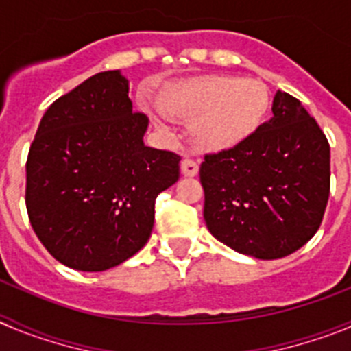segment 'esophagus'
I'll return each mask as SVG.
<instances>
[{"mask_svg": "<svg viewBox=\"0 0 351 351\" xmlns=\"http://www.w3.org/2000/svg\"><path fill=\"white\" fill-rule=\"evenodd\" d=\"M181 172L184 173L186 178H193V176H197L198 173L197 161L190 160V158H184V160L181 161Z\"/></svg>", "mask_w": 351, "mask_h": 351, "instance_id": "34e87169", "label": "esophagus"}]
</instances>
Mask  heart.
<instances>
[{
  "instance_id": "1",
  "label": "heart",
  "mask_w": 351,
  "mask_h": 351,
  "mask_svg": "<svg viewBox=\"0 0 351 351\" xmlns=\"http://www.w3.org/2000/svg\"><path fill=\"white\" fill-rule=\"evenodd\" d=\"M165 107L173 116L197 121L195 137L202 147L221 151L241 144L258 128L269 108V91L255 79L206 77L167 89ZM151 117L170 132L163 108H151Z\"/></svg>"
}]
</instances>
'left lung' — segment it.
<instances>
[{
	"mask_svg": "<svg viewBox=\"0 0 351 351\" xmlns=\"http://www.w3.org/2000/svg\"><path fill=\"white\" fill-rule=\"evenodd\" d=\"M204 219L219 243L283 258L316 234L330 193V145L297 98L278 91L272 117L246 141L204 156Z\"/></svg>",
	"mask_w": 351,
	"mask_h": 351,
	"instance_id": "8db88e82",
	"label": "left lung"
}]
</instances>
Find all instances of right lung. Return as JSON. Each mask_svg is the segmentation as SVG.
Returning <instances> with one entry per match:
<instances>
[{
	"mask_svg": "<svg viewBox=\"0 0 351 351\" xmlns=\"http://www.w3.org/2000/svg\"><path fill=\"white\" fill-rule=\"evenodd\" d=\"M128 80L100 71L43 114L26 161V209L43 247L75 271L116 267L145 246L154 202L181 156L144 145Z\"/></svg>",
	"mask_w": 351,
	"mask_h": 351,
	"instance_id": "obj_1",
	"label": "right lung"
}]
</instances>
